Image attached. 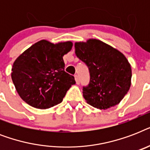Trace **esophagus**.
I'll return each mask as SVG.
<instances>
[{"mask_svg": "<svg viewBox=\"0 0 150 150\" xmlns=\"http://www.w3.org/2000/svg\"><path fill=\"white\" fill-rule=\"evenodd\" d=\"M75 82H76V83H77V84H79V82H80L79 78V76H78L77 75H75Z\"/></svg>", "mask_w": 150, "mask_h": 150, "instance_id": "esophagus-1", "label": "esophagus"}]
</instances>
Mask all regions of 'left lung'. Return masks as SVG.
I'll return each mask as SVG.
<instances>
[{
  "label": "left lung",
  "instance_id": "left-lung-1",
  "mask_svg": "<svg viewBox=\"0 0 150 150\" xmlns=\"http://www.w3.org/2000/svg\"><path fill=\"white\" fill-rule=\"evenodd\" d=\"M75 54L90 73L82 93L87 103L106 110L118 104L131 87V64L121 51L96 39L75 43Z\"/></svg>",
  "mask_w": 150,
  "mask_h": 150
}]
</instances>
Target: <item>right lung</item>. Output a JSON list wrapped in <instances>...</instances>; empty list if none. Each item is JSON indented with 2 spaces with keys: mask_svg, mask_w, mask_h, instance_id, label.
Listing matches in <instances>:
<instances>
[{
  "mask_svg": "<svg viewBox=\"0 0 150 150\" xmlns=\"http://www.w3.org/2000/svg\"><path fill=\"white\" fill-rule=\"evenodd\" d=\"M71 41L53 43L46 40L34 43L18 57L11 79L19 96L37 109L62 102L75 78L64 71L63 57L72 48Z\"/></svg>",
  "mask_w": 150,
  "mask_h": 150,
  "instance_id": "1",
  "label": "right lung"
}]
</instances>
